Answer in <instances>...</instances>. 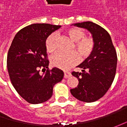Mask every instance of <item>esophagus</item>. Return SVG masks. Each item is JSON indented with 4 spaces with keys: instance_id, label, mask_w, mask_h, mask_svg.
I'll return each instance as SVG.
<instances>
[{
    "instance_id": "34e87169",
    "label": "esophagus",
    "mask_w": 127,
    "mask_h": 127,
    "mask_svg": "<svg viewBox=\"0 0 127 127\" xmlns=\"http://www.w3.org/2000/svg\"><path fill=\"white\" fill-rule=\"evenodd\" d=\"M71 76V73L70 72H68V71H64V78H69Z\"/></svg>"
}]
</instances>
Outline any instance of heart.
I'll return each mask as SVG.
<instances>
[{"label": "heart", "mask_w": 127, "mask_h": 127, "mask_svg": "<svg viewBox=\"0 0 127 127\" xmlns=\"http://www.w3.org/2000/svg\"><path fill=\"white\" fill-rule=\"evenodd\" d=\"M65 35L73 42L72 49L76 51L81 59L90 56L93 50L94 42L90 37H85V32L78 27H71L64 32ZM46 49L48 52L53 53L57 49V36L53 33L46 40ZM78 56L74 52H58L51 56V64L56 68L68 70L78 62Z\"/></svg>", "instance_id": "b5f03b06"}]
</instances>
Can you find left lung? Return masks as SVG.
Listing matches in <instances>:
<instances>
[{
	"instance_id": "left-lung-1",
	"label": "left lung",
	"mask_w": 127,
	"mask_h": 127,
	"mask_svg": "<svg viewBox=\"0 0 127 127\" xmlns=\"http://www.w3.org/2000/svg\"><path fill=\"white\" fill-rule=\"evenodd\" d=\"M73 25L90 32L94 47L90 56L77 66L82 72L71 73L78 79V85L70 91L78 100L85 102H95L105 95L114 81L117 62V53L109 33L100 25L90 21Z\"/></svg>"
}]
</instances>
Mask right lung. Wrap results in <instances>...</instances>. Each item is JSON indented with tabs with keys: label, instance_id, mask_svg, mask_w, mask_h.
I'll return each instance as SVG.
<instances>
[{
	"label": "right lung",
	"instance_id": "right-lung-1",
	"mask_svg": "<svg viewBox=\"0 0 127 127\" xmlns=\"http://www.w3.org/2000/svg\"><path fill=\"white\" fill-rule=\"evenodd\" d=\"M61 27L50 24H32L16 34L7 57V68L13 87L23 99L31 104L46 102L53 94L54 85L61 81L64 72L54 67L48 68L46 40ZM43 68V74L39 68Z\"/></svg>",
	"mask_w": 127,
	"mask_h": 127
}]
</instances>
